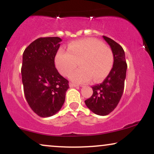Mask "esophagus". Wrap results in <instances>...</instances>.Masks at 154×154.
Listing matches in <instances>:
<instances>
[{"instance_id": "obj_1", "label": "esophagus", "mask_w": 154, "mask_h": 154, "mask_svg": "<svg viewBox=\"0 0 154 154\" xmlns=\"http://www.w3.org/2000/svg\"><path fill=\"white\" fill-rule=\"evenodd\" d=\"M69 87L70 88H75V87H79L78 85L74 84V83H69Z\"/></svg>"}]
</instances>
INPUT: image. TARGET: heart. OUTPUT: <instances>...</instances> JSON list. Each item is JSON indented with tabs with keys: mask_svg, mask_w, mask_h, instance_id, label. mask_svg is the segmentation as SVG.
<instances>
[{
	"mask_svg": "<svg viewBox=\"0 0 154 154\" xmlns=\"http://www.w3.org/2000/svg\"><path fill=\"white\" fill-rule=\"evenodd\" d=\"M78 63L80 69L70 76L72 82L84 84L93 79L95 82H99L111 72L114 58L109 48L93 38L72 42L68 45V51L60 48L55 56L56 68L64 77H68Z\"/></svg>",
	"mask_w": 154,
	"mask_h": 154,
	"instance_id": "obj_1",
	"label": "heart"
}]
</instances>
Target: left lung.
<instances>
[{"mask_svg":"<svg viewBox=\"0 0 154 154\" xmlns=\"http://www.w3.org/2000/svg\"><path fill=\"white\" fill-rule=\"evenodd\" d=\"M111 47L114 63L111 72L103 82L93 86V93L85 100L88 109L95 114L106 116L116 107L122 95L128 65L122 47L112 39L103 36Z\"/></svg>","mask_w":154,"mask_h":154,"instance_id":"8db88e82","label":"left lung"}]
</instances>
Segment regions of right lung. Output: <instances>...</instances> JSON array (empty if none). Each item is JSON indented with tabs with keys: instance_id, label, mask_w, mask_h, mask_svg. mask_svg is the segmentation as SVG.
<instances>
[{
	"instance_id": "add662e5",
	"label": "right lung",
	"mask_w": 154,
	"mask_h": 154,
	"mask_svg": "<svg viewBox=\"0 0 154 154\" xmlns=\"http://www.w3.org/2000/svg\"><path fill=\"white\" fill-rule=\"evenodd\" d=\"M59 37L40 38L24 50L22 78L26 101L35 114L49 117L59 111L65 101L69 82L55 67L60 47Z\"/></svg>"
}]
</instances>
